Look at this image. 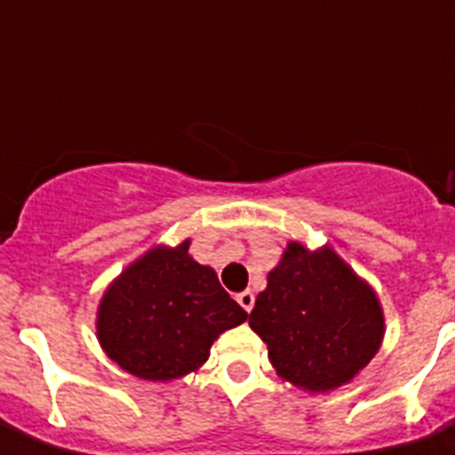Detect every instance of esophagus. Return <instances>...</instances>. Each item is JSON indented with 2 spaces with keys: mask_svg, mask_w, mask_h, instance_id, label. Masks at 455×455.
Listing matches in <instances>:
<instances>
[{
  "mask_svg": "<svg viewBox=\"0 0 455 455\" xmlns=\"http://www.w3.org/2000/svg\"><path fill=\"white\" fill-rule=\"evenodd\" d=\"M235 299H238V304L243 307L244 311H247V314L254 309V293H251V291H243V293L235 295Z\"/></svg>",
  "mask_w": 455,
  "mask_h": 455,
  "instance_id": "1",
  "label": "esophagus"
}]
</instances>
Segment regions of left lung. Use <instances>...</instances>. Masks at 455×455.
<instances>
[{
    "label": "left lung",
    "instance_id": "1",
    "mask_svg": "<svg viewBox=\"0 0 455 455\" xmlns=\"http://www.w3.org/2000/svg\"><path fill=\"white\" fill-rule=\"evenodd\" d=\"M250 327L282 380L327 394L357 378L380 350L385 314L373 286L330 244L309 250L291 240L256 295Z\"/></svg>",
    "mask_w": 455,
    "mask_h": 455
}]
</instances>
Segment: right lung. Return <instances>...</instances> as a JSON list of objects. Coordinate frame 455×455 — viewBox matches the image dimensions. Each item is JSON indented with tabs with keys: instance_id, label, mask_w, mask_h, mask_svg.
<instances>
[{
	"instance_id": "add662e5",
	"label": "right lung",
	"mask_w": 455,
	"mask_h": 455,
	"mask_svg": "<svg viewBox=\"0 0 455 455\" xmlns=\"http://www.w3.org/2000/svg\"><path fill=\"white\" fill-rule=\"evenodd\" d=\"M247 311L220 286L215 270L176 247L156 244L105 288L96 337L112 362L141 380L172 382L195 373L211 346Z\"/></svg>"
}]
</instances>
